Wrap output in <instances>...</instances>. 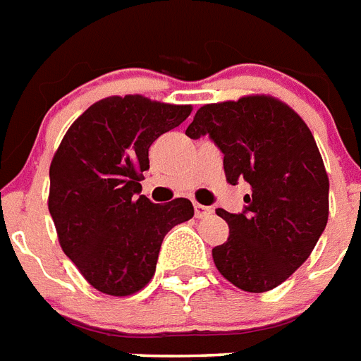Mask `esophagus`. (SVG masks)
<instances>
[{
    "mask_svg": "<svg viewBox=\"0 0 361 361\" xmlns=\"http://www.w3.org/2000/svg\"><path fill=\"white\" fill-rule=\"evenodd\" d=\"M195 215L198 216V219H204V216L213 215V207L202 206V204H195Z\"/></svg>",
    "mask_w": 361,
    "mask_h": 361,
    "instance_id": "obj_1",
    "label": "esophagus"
}]
</instances>
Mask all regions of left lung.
Wrapping results in <instances>:
<instances>
[{"mask_svg": "<svg viewBox=\"0 0 361 361\" xmlns=\"http://www.w3.org/2000/svg\"><path fill=\"white\" fill-rule=\"evenodd\" d=\"M207 135L224 155L231 185L245 180L241 213L216 209L230 226L213 262L243 291H271L306 262L328 222V176L312 131L269 96L204 105L185 131Z\"/></svg>", "mask_w": 361, "mask_h": 361, "instance_id": "obj_1", "label": "left lung"}]
</instances>
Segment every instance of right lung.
<instances>
[{"label":"right lung","instance_id":"obj_1","mask_svg":"<svg viewBox=\"0 0 361 361\" xmlns=\"http://www.w3.org/2000/svg\"><path fill=\"white\" fill-rule=\"evenodd\" d=\"M190 114L142 96H113L90 105L49 166V215L64 254L87 282L128 297L150 282L161 243L195 215L187 198L154 204L140 195L152 142Z\"/></svg>","mask_w":361,"mask_h":361}]
</instances>
